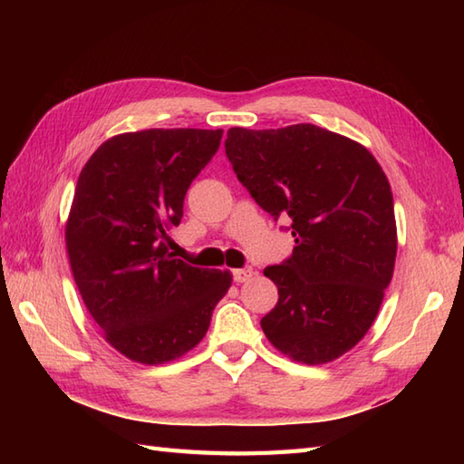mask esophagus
I'll return each instance as SVG.
<instances>
[{"instance_id":"obj_1","label":"esophagus","mask_w":464,"mask_h":464,"mask_svg":"<svg viewBox=\"0 0 464 464\" xmlns=\"http://www.w3.org/2000/svg\"><path fill=\"white\" fill-rule=\"evenodd\" d=\"M253 277V269L251 267H243V269H235L233 271V281L235 283H245Z\"/></svg>"}]
</instances>
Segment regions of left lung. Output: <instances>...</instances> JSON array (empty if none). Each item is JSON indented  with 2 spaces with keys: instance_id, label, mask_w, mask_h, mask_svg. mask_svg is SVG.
Here are the masks:
<instances>
[{
  "instance_id": "left-lung-1",
  "label": "left lung",
  "mask_w": 464,
  "mask_h": 464,
  "mask_svg": "<svg viewBox=\"0 0 464 464\" xmlns=\"http://www.w3.org/2000/svg\"><path fill=\"white\" fill-rule=\"evenodd\" d=\"M225 153L261 209L291 219L293 255L263 271L279 289L263 333L299 362L341 357L371 329L395 269L387 175L361 143L311 123L231 127Z\"/></svg>"
}]
</instances>
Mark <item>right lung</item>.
<instances>
[{"instance_id": "right-lung-1", "label": "right lung", "mask_w": 464, "mask_h": 464, "mask_svg": "<svg viewBox=\"0 0 464 464\" xmlns=\"http://www.w3.org/2000/svg\"><path fill=\"white\" fill-rule=\"evenodd\" d=\"M223 130L115 135L77 179L65 243L73 279L107 343L127 359L181 357L209 329L231 275L191 267L167 249L191 181L219 150Z\"/></svg>"}]
</instances>
